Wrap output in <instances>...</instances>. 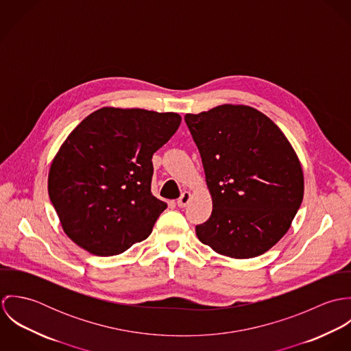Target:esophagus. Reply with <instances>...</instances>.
<instances>
[{
	"label": "esophagus",
	"mask_w": 351,
	"mask_h": 351,
	"mask_svg": "<svg viewBox=\"0 0 351 351\" xmlns=\"http://www.w3.org/2000/svg\"><path fill=\"white\" fill-rule=\"evenodd\" d=\"M189 201H191V193H189V192H184V193L181 195V197L177 200V205H178L180 208H185V206L189 204Z\"/></svg>",
	"instance_id": "esophagus-1"
}]
</instances>
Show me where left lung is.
Masks as SVG:
<instances>
[{
	"instance_id": "left-lung-1",
	"label": "left lung",
	"mask_w": 351,
	"mask_h": 351,
	"mask_svg": "<svg viewBox=\"0 0 351 351\" xmlns=\"http://www.w3.org/2000/svg\"><path fill=\"white\" fill-rule=\"evenodd\" d=\"M213 209L196 226L201 242L231 258L271 249L300 208V162L282 131L246 105H221L188 113Z\"/></svg>"
}]
</instances>
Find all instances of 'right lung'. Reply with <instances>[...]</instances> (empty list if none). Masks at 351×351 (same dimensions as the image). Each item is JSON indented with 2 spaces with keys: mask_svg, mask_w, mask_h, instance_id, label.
<instances>
[{
  "mask_svg": "<svg viewBox=\"0 0 351 351\" xmlns=\"http://www.w3.org/2000/svg\"><path fill=\"white\" fill-rule=\"evenodd\" d=\"M177 113L101 108L52 160L49 195L67 237L100 256L145 241L166 202L151 193L152 155L176 134Z\"/></svg>",
  "mask_w": 351,
  "mask_h": 351,
  "instance_id": "1",
  "label": "right lung"
}]
</instances>
